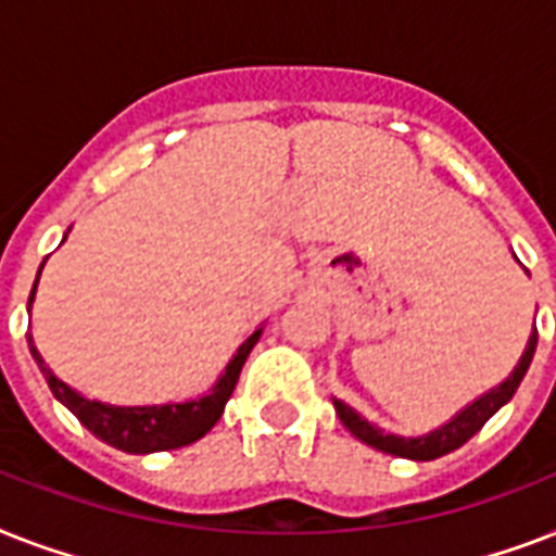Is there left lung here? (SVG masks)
I'll list each match as a JSON object with an SVG mask.
<instances>
[{
    "instance_id": "obj_1",
    "label": "left lung",
    "mask_w": 556,
    "mask_h": 556,
    "mask_svg": "<svg viewBox=\"0 0 556 556\" xmlns=\"http://www.w3.org/2000/svg\"><path fill=\"white\" fill-rule=\"evenodd\" d=\"M534 349H536V329L534 334L528 338V346L526 352H522V357H519L517 369L510 371L500 387H493L491 392H484L482 397H476L473 404H467L465 409L453 415L447 424H441L439 430L427 432V435H418V439H404V435L383 432L380 427H375V424H369L366 418H361L352 406L338 401V397H334V409H338L343 427H346L355 439L369 444V447L380 450V453H392V456L413 458V462H432V458L447 456V453L462 447L465 441L473 439L476 432L484 427V421H488L493 413H500L502 406L508 404L510 397H514V392H517L519 383H522V378H526L528 366H531V357H534Z\"/></svg>"
}]
</instances>
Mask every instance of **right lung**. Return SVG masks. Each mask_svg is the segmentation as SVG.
Wrapping results in <instances>:
<instances>
[{
	"mask_svg": "<svg viewBox=\"0 0 556 556\" xmlns=\"http://www.w3.org/2000/svg\"><path fill=\"white\" fill-rule=\"evenodd\" d=\"M42 270V265H39ZM39 279V277H37ZM37 291V282H34ZM34 291L28 296V308L34 303ZM262 329H256L251 338L244 340L242 346L236 349L233 361L225 366V371L218 375L216 387L210 389L207 395L192 397L185 404H150V406H112L100 404V401H89L80 395L77 389L56 378L54 371L48 369L42 355L34 346V338L28 334L30 355L37 361L39 371L46 375L48 387L54 392V397L63 406H68L86 430L91 435H98L100 441H106L112 447L124 450V453H159V450H178L187 447L192 441H199L201 435H207L213 430V424L225 413L227 397L233 395L236 380L242 371L244 361L251 355V349L256 346Z\"/></svg>",
	"mask_w": 556,
	"mask_h": 556,
	"instance_id": "obj_1",
	"label": "right lung"
}]
</instances>
